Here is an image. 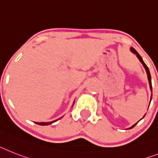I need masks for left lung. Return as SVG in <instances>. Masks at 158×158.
<instances>
[{"label": "left lung", "mask_w": 158, "mask_h": 158, "mask_svg": "<svg viewBox=\"0 0 158 158\" xmlns=\"http://www.w3.org/2000/svg\"><path fill=\"white\" fill-rule=\"evenodd\" d=\"M130 50H131V52H132V53H133V54H136V56L137 57V59H138L139 60H140V63H142L143 67H144V69H145V71H146V73H147V75H148V80H149V87H150V90H151V91H152V83H151V75H150V72H149V68H148V67H147V66H146V64H145V63H144V61H143V59H142V58H141V56H140V54H139L138 53H137V51H136V50H135L134 48H132V47H131ZM152 95H153L151 94V99H152ZM151 99H150V101H151ZM144 116H145V115H144ZM144 116H143V118L144 117ZM143 118H142V119H143ZM140 120H141V119H140ZM140 120H139V121H140ZM137 123H138V122H137ZM137 123H136V124H133V125H132V126H131L130 128H128V129H130V128H133V127H134L135 125H136V124H137Z\"/></svg>", "instance_id": "obj_1"}]
</instances>
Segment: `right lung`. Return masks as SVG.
Instances as JSON below:
<instances>
[{"mask_svg":"<svg viewBox=\"0 0 158 158\" xmlns=\"http://www.w3.org/2000/svg\"><path fill=\"white\" fill-rule=\"evenodd\" d=\"M74 103H75V102H74ZM74 103H73V105H74ZM61 118H59V119H61ZM59 119H58V120H54V121H51V122H35V123L38 124H39V125H49V124H51L52 123H54V122L57 121V120H59Z\"/></svg>","mask_w":158,"mask_h":158,"instance_id":"right-lung-1","label":"right lung"}]
</instances>
